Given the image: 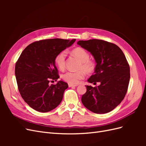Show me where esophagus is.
I'll return each mask as SVG.
<instances>
[{"instance_id":"obj_1","label":"esophagus","mask_w":146,"mask_h":146,"mask_svg":"<svg viewBox=\"0 0 146 146\" xmlns=\"http://www.w3.org/2000/svg\"><path fill=\"white\" fill-rule=\"evenodd\" d=\"M69 87H76L78 85H72V84H69Z\"/></svg>"}]
</instances>
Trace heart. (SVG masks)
I'll return each mask as SVG.
<instances>
[{
	"label": "heart",
	"instance_id": "1",
	"mask_svg": "<svg viewBox=\"0 0 146 146\" xmlns=\"http://www.w3.org/2000/svg\"><path fill=\"white\" fill-rule=\"evenodd\" d=\"M72 54L81 61L78 69H81L76 72L68 71L63 75V80L72 85H76L85 77V72L92 73L94 71L96 63L94 61L89 60L90 55L84 48L77 47L72 50ZM66 51H62L57 55L55 58V63L60 70H63L66 64Z\"/></svg>",
	"mask_w": 146,
	"mask_h": 146
}]
</instances>
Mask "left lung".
Instances as JSON below:
<instances>
[{"label": "left lung", "mask_w": 146, "mask_h": 146, "mask_svg": "<svg viewBox=\"0 0 146 146\" xmlns=\"http://www.w3.org/2000/svg\"><path fill=\"white\" fill-rule=\"evenodd\" d=\"M77 44L90 52L96 62L94 74L88 82L100 83L96 87L86 86L82 104L97 114L112 111L124 98L129 86L130 66L125 55L117 45L100 39L78 41Z\"/></svg>", "instance_id": "8db88e82"}]
</instances>
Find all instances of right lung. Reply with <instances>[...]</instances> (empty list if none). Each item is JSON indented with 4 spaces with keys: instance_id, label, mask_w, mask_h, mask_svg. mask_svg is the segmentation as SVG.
<instances>
[{
    "instance_id": "obj_1",
    "label": "right lung",
    "mask_w": 146,
    "mask_h": 146,
    "mask_svg": "<svg viewBox=\"0 0 146 146\" xmlns=\"http://www.w3.org/2000/svg\"><path fill=\"white\" fill-rule=\"evenodd\" d=\"M76 41L60 38L44 39L29 44L22 52L15 66L18 90L31 108L42 113L50 111L62 101L68 83L50 81L60 78L55 58L60 52Z\"/></svg>"
}]
</instances>
